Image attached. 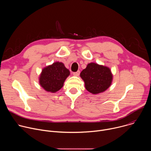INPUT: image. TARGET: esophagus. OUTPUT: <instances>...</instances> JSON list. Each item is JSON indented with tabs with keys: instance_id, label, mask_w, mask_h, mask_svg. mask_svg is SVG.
<instances>
[{
	"instance_id": "obj_1",
	"label": "esophagus",
	"mask_w": 151,
	"mask_h": 151,
	"mask_svg": "<svg viewBox=\"0 0 151 151\" xmlns=\"http://www.w3.org/2000/svg\"><path fill=\"white\" fill-rule=\"evenodd\" d=\"M79 74H80V71L79 70H78L76 72H73V75L75 76H78L79 75Z\"/></svg>"
}]
</instances>
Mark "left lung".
Masks as SVG:
<instances>
[{
    "instance_id": "8db88e82",
    "label": "left lung",
    "mask_w": 151,
    "mask_h": 151,
    "mask_svg": "<svg viewBox=\"0 0 151 151\" xmlns=\"http://www.w3.org/2000/svg\"><path fill=\"white\" fill-rule=\"evenodd\" d=\"M80 76L85 82V88L96 94L108 88L112 81V74L109 68L94 63H89Z\"/></svg>"
}]
</instances>
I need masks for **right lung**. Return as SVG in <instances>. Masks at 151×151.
I'll return each instance as SVG.
<instances>
[{
    "label": "right lung",
    "mask_w": 151,
    "mask_h": 151,
    "mask_svg": "<svg viewBox=\"0 0 151 151\" xmlns=\"http://www.w3.org/2000/svg\"><path fill=\"white\" fill-rule=\"evenodd\" d=\"M69 75V70L63 63L55 62L42 70L39 83L47 91L55 93L63 87L64 81Z\"/></svg>",
    "instance_id": "add662e5"
}]
</instances>
